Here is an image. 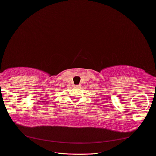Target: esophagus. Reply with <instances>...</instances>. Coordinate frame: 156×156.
I'll list each match as a JSON object with an SVG mask.
<instances>
[{
  "label": "esophagus",
  "instance_id": "obj_1",
  "mask_svg": "<svg viewBox=\"0 0 156 156\" xmlns=\"http://www.w3.org/2000/svg\"><path fill=\"white\" fill-rule=\"evenodd\" d=\"M75 87H80V85H75Z\"/></svg>",
  "mask_w": 156,
  "mask_h": 156
}]
</instances>
